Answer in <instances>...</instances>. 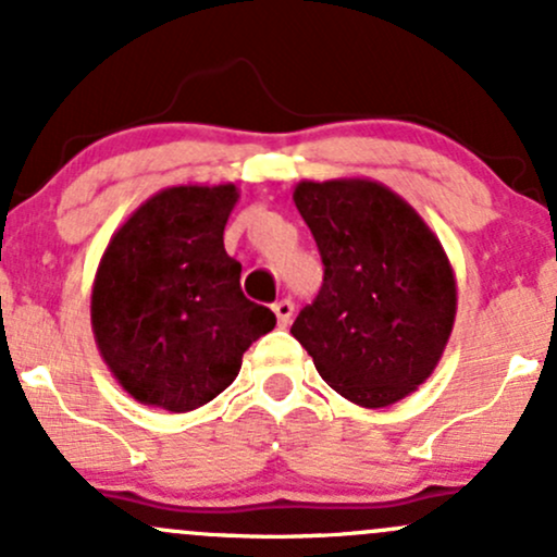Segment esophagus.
I'll return each mask as SVG.
<instances>
[{
	"label": "esophagus",
	"mask_w": 557,
	"mask_h": 557,
	"mask_svg": "<svg viewBox=\"0 0 557 557\" xmlns=\"http://www.w3.org/2000/svg\"><path fill=\"white\" fill-rule=\"evenodd\" d=\"M272 311H274V317H277L280 327H287V324H290V319H293V300H287V298L277 300V304L272 306Z\"/></svg>",
	"instance_id": "obj_1"
}]
</instances>
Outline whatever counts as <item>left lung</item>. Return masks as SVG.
I'll return each mask as SVG.
<instances>
[{"label": "left lung", "mask_w": 557, "mask_h": 557, "mask_svg": "<svg viewBox=\"0 0 557 557\" xmlns=\"http://www.w3.org/2000/svg\"><path fill=\"white\" fill-rule=\"evenodd\" d=\"M324 264L293 337L332 389L363 408L406 398L437 367L456 322L443 243L398 194L363 177L293 190Z\"/></svg>", "instance_id": "1"}]
</instances>
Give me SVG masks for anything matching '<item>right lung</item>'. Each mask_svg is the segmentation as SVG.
Here are the masks:
<instances>
[{
	"mask_svg": "<svg viewBox=\"0 0 557 557\" xmlns=\"http://www.w3.org/2000/svg\"><path fill=\"white\" fill-rule=\"evenodd\" d=\"M238 188L175 185L127 216L99 261L91 327L114 380L144 406L194 411L233 385L277 319L240 290L225 251Z\"/></svg>",
	"mask_w": 557,
	"mask_h": 557,
	"instance_id": "add662e5",
	"label": "right lung"
}]
</instances>
